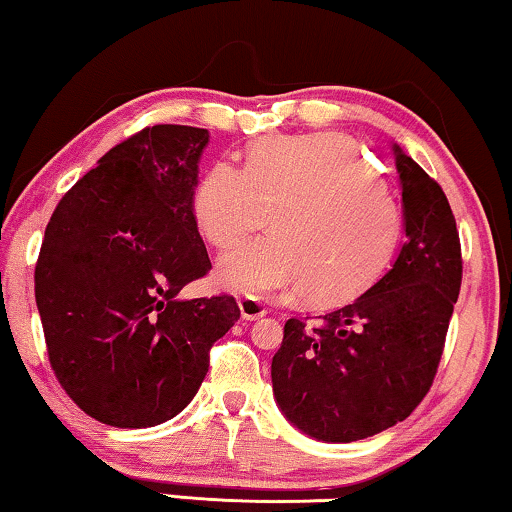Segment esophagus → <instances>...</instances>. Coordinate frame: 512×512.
Listing matches in <instances>:
<instances>
[{"instance_id":"1","label":"esophagus","mask_w":512,"mask_h":512,"mask_svg":"<svg viewBox=\"0 0 512 512\" xmlns=\"http://www.w3.org/2000/svg\"><path fill=\"white\" fill-rule=\"evenodd\" d=\"M239 310L243 319H259L269 312V308H266L264 303H259L257 299H253V296H241Z\"/></svg>"}]
</instances>
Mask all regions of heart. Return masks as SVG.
<instances>
[{
    "label": "heart",
    "instance_id": "b5f03b06",
    "mask_svg": "<svg viewBox=\"0 0 512 512\" xmlns=\"http://www.w3.org/2000/svg\"><path fill=\"white\" fill-rule=\"evenodd\" d=\"M269 211L276 232L220 259L218 278L236 292L347 303L377 282L402 236L391 188L338 133L264 137L243 167L211 165L193 195L197 230L218 250L264 227Z\"/></svg>",
    "mask_w": 512,
    "mask_h": 512
}]
</instances>
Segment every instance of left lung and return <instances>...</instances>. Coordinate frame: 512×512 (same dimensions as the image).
Wrapping results in <instances>:
<instances>
[{
	"label": "left lung",
	"mask_w": 512,
	"mask_h": 512,
	"mask_svg": "<svg viewBox=\"0 0 512 512\" xmlns=\"http://www.w3.org/2000/svg\"><path fill=\"white\" fill-rule=\"evenodd\" d=\"M398 151L407 241L393 269L356 301L292 317L273 356L282 414L322 441L372 437L430 391L462 285V246L448 197Z\"/></svg>",
	"instance_id": "obj_1"
}]
</instances>
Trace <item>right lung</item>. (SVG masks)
I'll return each mask as SVG.
<instances>
[{
    "instance_id": "add662e5",
    "label": "right lung",
    "mask_w": 512,
    "mask_h": 512,
    "mask_svg": "<svg viewBox=\"0 0 512 512\" xmlns=\"http://www.w3.org/2000/svg\"><path fill=\"white\" fill-rule=\"evenodd\" d=\"M207 142V128H142L61 197L45 227L34 292L50 365L105 425L177 416L207 377L213 342L241 317L230 294L179 296L211 271L193 218Z\"/></svg>"
}]
</instances>
